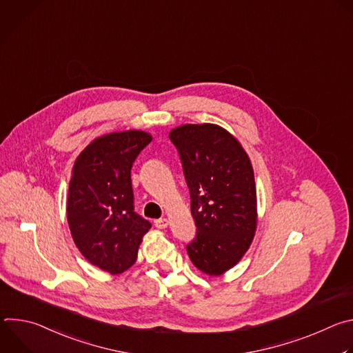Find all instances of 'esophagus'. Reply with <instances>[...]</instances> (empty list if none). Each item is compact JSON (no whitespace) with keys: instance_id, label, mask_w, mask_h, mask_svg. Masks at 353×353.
Wrapping results in <instances>:
<instances>
[{"instance_id":"34e87169","label":"esophagus","mask_w":353,"mask_h":353,"mask_svg":"<svg viewBox=\"0 0 353 353\" xmlns=\"http://www.w3.org/2000/svg\"><path fill=\"white\" fill-rule=\"evenodd\" d=\"M154 223H155V226H157L158 229H165V228H168V225H169V221H168L166 218H161V219H157V221H154Z\"/></svg>"}]
</instances>
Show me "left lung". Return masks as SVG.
Listing matches in <instances>:
<instances>
[{
    "label": "left lung",
    "instance_id": "obj_1",
    "mask_svg": "<svg viewBox=\"0 0 353 353\" xmlns=\"http://www.w3.org/2000/svg\"><path fill=\"white\" fill-rule=\"evenodd\" d=\"M169 138L180 155L196 226L188 257L199 271L221 275L240 261L254 237L253 166L239 141L219 125L185 124Z\"/></svg>",
    "mask_w": 353,
    "mask_h": 353
}]
</instances>
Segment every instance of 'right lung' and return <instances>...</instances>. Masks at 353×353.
Here are the masks:
<instances>
[{"label":"right lung","mask_w":353,"mask_h":353,"mask_svg":"<svg viewBox=\"0 0 353 353\" xmlns=\"http://www.w3.org/2000/svg\"><path fill=\"white\" fill-rule=\"evenodd\" d=\"M152 141L143 131L112 132L92 141L75 161L67 218L82 256L113 275L128 270L150 222L134 211L131 168Z\"/></svg>","instance_id":"obj_1"}]
</instances>
